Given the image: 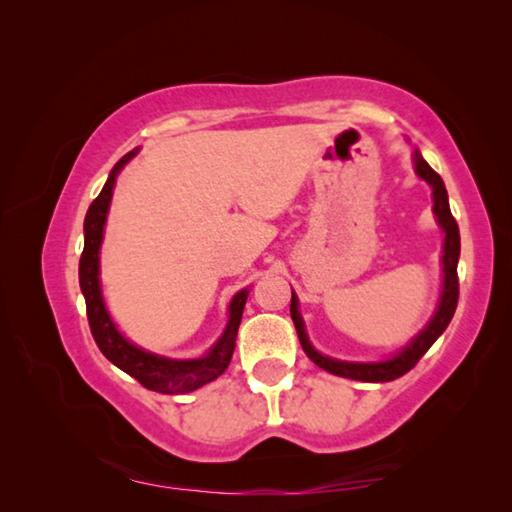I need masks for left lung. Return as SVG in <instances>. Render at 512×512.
<instances>
[{
    "label": "left lung",
    "mask_w": 512,
    "mask_h": 512,
    "mask_svg": "<svg viewBox=\"0 0 512 512\" xmlns=\"http://www.w3.org/2000/svg\"><path fill=\"white\" fill-rule=\"evenodd\" d=\"M413 164H415V173L422 180H427L433 189V214H436L438 225L445 232V246H443V293H440V302L433 318L429 320V325L422 329V332L415 336V339L406 345L402 352H397L395 357L386 359V361H372V363H359V361H339L332 357H325L320 354L314 345L309 343L307 332H305V323H302V316L298 311V298L296 293H291V318L293 325H296L298 339L302 350H305L307 357L316 363L318 368H323L332 375L339 377H348V379H357V381H393L397 377H402L409 372L415 363L422 359V354L427 352L440 334L445 332L449 320H452L456 305H458V255H461V235H458V223L452 216V210H449V201H447V189L443 178L433 171L420 151L413 153Z\"/></svg>",
    "instance_id": "8db88e82"
}]
</instances>
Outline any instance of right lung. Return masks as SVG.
Returning <instances> with one entry per match:
<instances>
[{"label":"right lung","instance_id":"1","mask_svg":"<svg viewBox=\"0 0 512 512\" xmlns=\"http://www.w3.org/2000/svg\"><path fill=\"white\" fill-rule=\"evenodd\" d=\"M131 151L121 158L115 167H112L110 176L103 185L101 194L94 198L88 214H85L83 232L85 244L83 255L79 262V282L85 298V307H88V323L92 329L94 341H97L103 357L115 363L119 370L128 372L135 377L144 388L149 391L162 393V395H178V393H192L196 388L210 384L219 375H223L225 368L230 366L232 352H235L237 329L241 323V314H244V305L248 298V289H241L230 302L228 309V325H225L221 339L212 345V350L201 359H167L158 357V354L146 352L137 348L131 341H126L119 334V329L112 323V318L106 309V302L101 296V282H99V250L103 241V225H106L112 189H115L117 173L124 169L126 162H131Z\"/></svg>","mask_w":512,"mask_h":512}]
</instances>
